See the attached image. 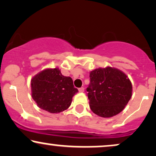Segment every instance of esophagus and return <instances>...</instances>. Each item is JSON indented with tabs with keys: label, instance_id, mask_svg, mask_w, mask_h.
<instances>
[{
	"label": "esophagus",
	"instance_id": "obj_1",
	"mask_svg": "<svg viewBox=\"0 0 156 156\" xmlns=\"http://www.w3.org/2000/svg\"><path fill=\"white\" fill-rule=\"evenodd\" d=\"M78 91H79V92H83L84 91V88L83 87H81V88H80L79 89H78Z\"/></svg>",
	"mask_w": 156,
	"mask_h": 156
}]
</instances>
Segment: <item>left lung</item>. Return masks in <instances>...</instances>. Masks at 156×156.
I'll list each match as a JSON object with an SVG mask.
<instances>
[{
  "mask_svg": "<svg viewBox=\"0 0 156 156\" xmlns=\"http://www.w3.org/2000/svg\"><path fill=\"white\" fill-rule=\"evenodd\" d=\"M87 91L89 105L94 113L110 118L121 112L132 95V85L124 73L111 67L90 72Z\"/></svg>",
  "mask_w": 156,
  "mask_h": 156,
  "instance_id": "left-lung-1",
  "label": "left lung"
}]
</instances>
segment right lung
<instances>
[{
  "label": "right lung",
  "mask_w": 156,
  "mask_h": 156,
  "mask_svg": "<svg viewBox=\"0 0 156 156\" xmlns=\"http://www.w3.org/2000/svg\"><path fill=\"white\" fill-rule=\"evenodd\" d=\"M32 97L39 108L51 113L67 110L78 90L70 77L64 76L59 68H48L31 79Z\"/></svg>",
  "instance_id": "obj_1"
}]
</instances>
